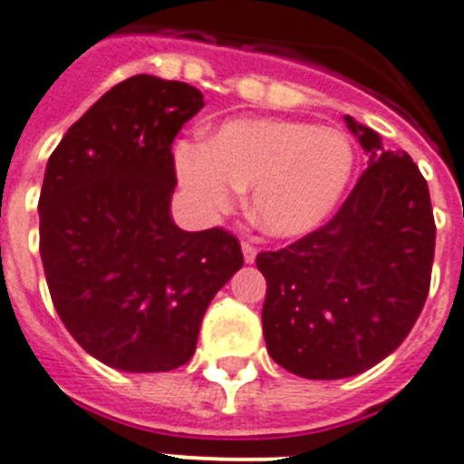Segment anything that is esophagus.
<instances>
[{
    "label": "esophagus",
    "instance_id": "1",
    "mask_svg": "<svg viewBox=\"0 0 464 464\" xmlns=\"http://www.w3.org/2000/svg\"><path fill=\"white\" fill-rule=\"evenodd\" d=\"M241 251H244V260L248 262V265H251V262H256L257 248L251 244V241H244V244H241Z\"/></svg>",
    "mask_w": 464,
    "mask_h": 464
}]
</instances>
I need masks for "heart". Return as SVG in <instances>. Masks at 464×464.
<instances>
[{
  "label": "heart",
  "mask_w": 464,
  "mask_h": 464,
  "mask_svg": "<svg viewBox=\"0 0 464 464\" xmlns=\"http://www.w3.org/2000/svg\"><path fill=\"white\" fill-rule=\"evenodd\" d=\"M174 160L199 211H227L241 188H253V220L278 239L321 227L342 202L355 165L343 132L283 118L229 121L208 143H179Z\"/></svg>",
  "instance_id": "obj_1"
}]
</instances>
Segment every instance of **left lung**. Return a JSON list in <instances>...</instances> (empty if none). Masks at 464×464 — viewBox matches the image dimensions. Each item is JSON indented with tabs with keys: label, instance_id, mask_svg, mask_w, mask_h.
<instances>
[{
	"label": "left lung",
	"instance_id": "1",
	"mask_svg": "<svg viewBox=\"0 0 464 464\" xmlns=\"http://www.w3.org/2000/svg\"><path fill=\"white\" fill-rule=\"evenodd\" d=\"M367 169L337 216L281 251L257 253L267 281L262 332L283 370L355 376L391 355L423 311L434 260L428 181L401 150L346 116Z\"/></svg>",
	"mask_w": 464,
	"mask_h": 464
}]
</instances>
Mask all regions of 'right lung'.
I'll use <instances>...</instances> for the list:
<instances>
[{
    "label": "right lung",
    "instance_id": "right-lung-1",
    "mask_svg": "<svg viewBox=\"0 0 464 464\" xmlns=\"http://www.w3.org/2000/svg\"><path fill=\"white\" fill-rule=\"evenodd\" d=\"M202 100L139 73L94 102L48 158L39 251L51 299L69 334L113 370L186 364L204 311L244 265L227 229L171 220V143Z\"/></svg>",
    "mask_w": 464,
    "mask_h": 464
}]
</instances>
